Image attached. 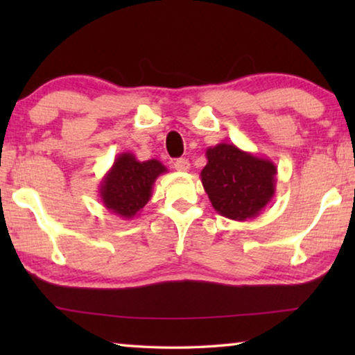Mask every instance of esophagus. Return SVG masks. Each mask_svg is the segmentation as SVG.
<instances>
[{
	"instance_id": "34e87169",
	"label": "esophagus",
	"mask_w": 355,
	"mask_h": 355,
	"mask_svg": "<svg viewBox=\"0 0 355 355\" xmlns=\"http://www.w3.org/2000/svg\"><path fill=\"white\" fill-rule=\"evenodd\" d=\"M173 167H175V171L178 172H188L189 171V159L186 158H180V159H175V163H173Z\"/></svg>"
}]
</instances>
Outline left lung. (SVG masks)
<instances>
[{
  "instance_id": "left-lung-1",
  "label": "left lung",
  "mask_w": 355,
  "mask_h": 355,
  "mask_svg": "<svg viewBox=\"0 0 355 355\" xmlns=\"http://www.w3.org/2000/svg\"><path fill=\"white\" fill-rule=\"evenodd\" d=\"M208 163L200 172L213 208L232 220L254 219L275 194L277 166L271 159L220 142L207 148Z\"/></svg>"
}]
</instances>
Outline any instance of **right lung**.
I'll return each instance as SVG.
<instances>
[{"instance_id": "obj_1", "label": "right lung", "mask_w": 355, "mask_h": 355, "mask_svg": "<svg viewBox=\"0 0 355 355\" xmlns=\"http://www.w3.org/2000/svg\"><path fill=\"white\" fill-rule=\"evenodd\" d=\"M166 172L158 159L139 161L130 152L120 153L100 182L101 203L119 218L133 219L148 203L156 178Z\"/></svg>"}]
</instances>
